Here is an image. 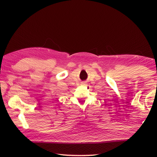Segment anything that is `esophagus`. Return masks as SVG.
<instances>
[{
	"label": "esophagus",
	"instance_id": "esophagus-1",
	"mask_svg": "<svg viewBox=\"0 0 157 157\" xmlns=\"http://www.w3.org/2000/svg\"><path fill=\"white\" fill-rule=\"evenodd\" d=\"M82 84H86V82H82Z\"/></svg>",
	"mask_w": 157,
	"mask_h": 157
}]
</instances>
